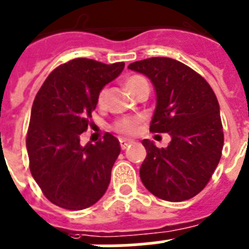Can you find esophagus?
<instances>
[{"mask_svg": "<svg viewBox=\"0 0 249 249\" xmlns=\"http://www.w3.org/2000/svg\"><path fill=\"white\" fill-rule=\"evenodd\" d=\"M131 143H132V141H131V140H127V139H121L120 140V145H121V149H122V150L127 149V147H128Z\"/></svg>", "mask_w": 249, "mask_h": 249, "instance_id": "1", "label": "esophagus"}]
</instances>
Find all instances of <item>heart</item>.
I'll return each instance as SVG.
<instances>
[{
	"instance_id": "heart-1",
	"label": "heart",
	"mask_w": 249,
	"mask_h": 249,
	"mask_svg": "<svg viewBox=\"0 0 249 249\" xmlns=\"http://www.w3.org/2000/svg\"><path fill=\"white\" fill-rule=\"evenodd\" d=\"M126 89L128 90L133 96L136 95L137 92L140 91L143 88H149L147 85V81L141 76L133 75L129 76L128 79L126 80ZM106 94L107 90L102 89L99 92V95H98V103L99 104H103L104 103V99H106ZM139 120L136 118H129V117H123V118H120V120H117L113 124V128L116 129L117 132L120 133H124V135H132V133L136 132L137 127H139Z\"/></svg>"
}]
</instances>
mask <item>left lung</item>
I'll use <instances>...</instances> for the list:
<instances>
[{"label": "left lung", "instance_id": "1", "mask_svg": "<svg viewBox=\"0 0 249 249\" xmlns=\"http://www.w3.org/2000/svg\"><path fill=\"white\" fill-rule=\"evenodd\" d=\"M128 69L147 76L157 91L150 131L172 137L161 149L143 140L147 155L140 178L161 200H190L209 183L221 158L224 132L216 95L202 76L173 58L153 57Z\"/></svg>", "mask_w": 249, "mask_h": 249}]
</instances>
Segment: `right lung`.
<instances>
[{
	"mask_svg": "<svg viewBox=\"0 0 249 249\" xmlns=\"http://www.w3.org/2000/svg\"><path fill=\"white\" fill-rule=\"evenodd\" d=\"M124 69L89 58L58 66L39 89L32 107L26 150L33 178L54 205L83 210L102 198L110 182L120 141L107 132L95 145H80L91 126L100 90Z\"/></svg>",
	"mask_w": 249,
	"mask_h": 249,
	"instance_id": "right-lung-1",
	"label": "right lung"
}]
</instances>
